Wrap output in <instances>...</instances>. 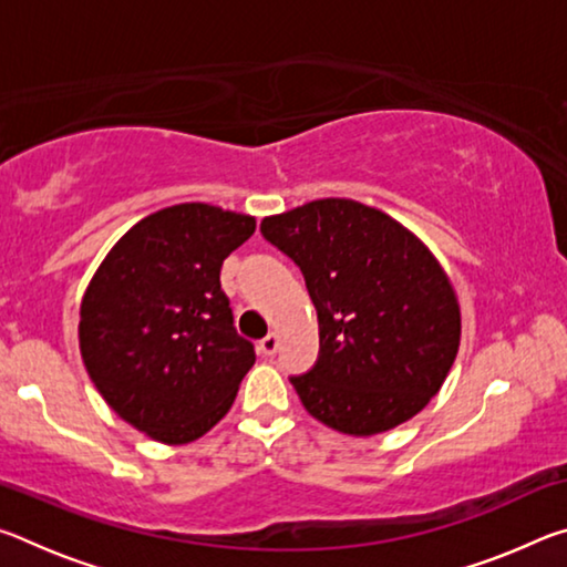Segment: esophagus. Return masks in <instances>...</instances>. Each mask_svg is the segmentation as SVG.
Wrapping results in <instances>:
<instances>
[{"label": "esophagus", "mask_w": 567, "mask_h": 567, "mask_svg": "<svg viewBox=\"0 0 567 567\" xmlns=\"http://www.w3.org/2000/svg\"><path fill=\"white\" fill-rule=\"evenodd\" d=\"M277 348H280V334L277 332H270L265 340H260V344H257V350H260L262 358H272Z\"/></svg>", "instance_id": "obj_1"}]
</instances>
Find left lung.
<instances>
[{"mask_svg": "<svg viewBox=\"0 0 567 567\" xmlns=\"http://www.w3.org/2000/svg\"><path fill=\"white\" fill-rule=\"evenodd\" d=\"M300 265L318 310L320 360L290 382L305 410L342 435L370 437L427 405L460 348V302L445 267L382 209L324 197L262 219Z\"/></svg>", "mask_w": 567, "mask_h": 567, "instance_id": "8db88e82", "label": "left lung"}]
</instances>
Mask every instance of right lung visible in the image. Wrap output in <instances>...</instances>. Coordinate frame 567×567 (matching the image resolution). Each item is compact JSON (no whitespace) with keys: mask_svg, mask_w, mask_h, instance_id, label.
<instances>
[{"mask_svg":"<svg viewBox=\"0 0 567 567\" xmlns=\"http://www.w3.org/2000/svg\"><path fill=\"white\" fill-rule=\"evenodd\" d=\"M255 217L205 203L172 205L130 227L80 305V352L104 402L165 445L203 437L233 408L255 364L219 285L225 257Z\"/></svg>","mask_w":567,"mask_h":567,"instance_id":"right-lung-1","label":"right lung"}]
</instances>
